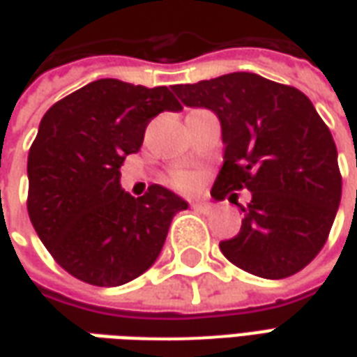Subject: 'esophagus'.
I'll return each instance as SVG.
<instances>
[{
  "label": "esophagus",
  "mask_w": 357,
  "mask_h": 357,
  "mask_svg": "<svg viewBox=\"0 0 357 357\" xmlns=\"http://www.w3.org/2000/svg\"><path fill=\"white\" fill-rule=\"evenodd\" d=\"M191 208H193L195 212H201V214H212V212H214V206L208 204V202H193Z\"/></svg>",
  "instance_id": "34e87169"
}]
</instances>
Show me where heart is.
<instances>
[{
	"mask_svg": "<svg viewBox=\"0 0 357 357\" xmlns=\"http://www.w3.org/2000/svg\"><path fill=\"white\" fill-rule=\"evenodd\" d=\"M172 181H174V185L179 187V189H185V191H191V189H195V187L199 185V178H197V174H193V172L189 170H179L174 174V178H172Z\"/></svg>",
	"mask_w": 357,
	"mask_h": 357,
	"instance_id": "b5f03b06",
	"label": "heart"
}]
</instances>
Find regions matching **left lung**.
I'll use <instances>...</instances> for the list:
<instances>
[{"label": "left lung", "instance_id": "left-lung-1", "mask_svg": "<svg viewBox=\"0 0 357 357\" xmlns=\"http://www.w3.org/2000/svg\"><path fill=\"white\" fill-rule=\"evenodd\" d=\"M172 91L185 107L208 109L220 120L224 164L212 197L243 187L252 193L241 231L220 243L225 258L264 279L306 268L327 241L342 193L337 145L312 101L252 73Z\"/></svg>", "mask_w": 357, "mask_h": 357}]
</instances>
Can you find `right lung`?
I'll list each match as a JSON object with an SVG mask.
<instances>
[{
  "label": "right lung",
  "mask_w": 357,
  "mask_h": 357,
  "mask_svg": "<svg viewBox=\"0 0 357 357\" xmlns=\"http://www.w3.org/2000/svg\"><path fill=\"white\" fill-rule=\"evenodd\" d=\"M181 105L166 86L149 89L102 78L43 114L28 153V216L70 275L118 287L145 273L172 218L189 204L162 185L133 199L120 185L126 155L137 153L149 120Z\"/></svg>",
  "instance_id": "obj_1"
}]
</instances>
